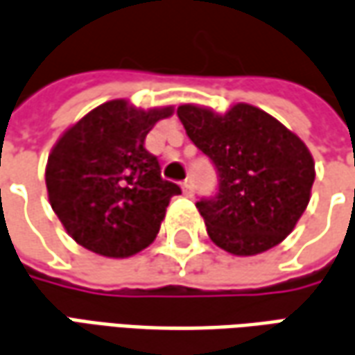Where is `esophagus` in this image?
I'll return each instance as SVG.
<instances>
[{
  "instance_id": "esophagus-1",
  "label": "esophagus",
  "mask_w": 355,
  "mask_h": 355,
  "mask_svg": "<svg viewBox=\"0 0 355 355\" xmlns=\"http://www.w3.org/2000/svg\"><path fill=\"white\" fill-rule=\"evenodd\" d=\"M182 189H183V195H185V197H193V195H195L193 183L189 182V180H185V182L182 183Z\"/></svg>"
}]
</instances>
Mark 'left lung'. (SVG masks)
Wrapping results in <instances>:
<instances>
[{"mask_svg": "<svg viewBox=\"0 0 355 355\" xmlns=\"http://www.w3.org/2000/svg\"><path fill=\"white\" fill-rule=\"evenodd\" d=\"M178 117L218 172V193L197 202L209 238L239 257L286 239L307 209L315 182V162L304 141L243 102L226 114L183 104Z\"/></svg>", "mask_w": 355, "mask_h": 355, "instance_id": "1", "label": "left lung"}]
</instances>
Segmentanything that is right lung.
Instances as JSON below:
<instances>
[{
    "label": "right lung",
    "instance_id": "add662e5",
    "mask_svg": "<svg viewBox=\"0 0 355 355\" xmlns=\"http://www.w3.org/2000/svg\"><path fill=\"white\" fill-rule=\"evenodd\" d=\"M172 106L141 107L127 100L100 104L71 125L46 164L53 212L79 245L112 259L148 248L182 189L160 175L145 139Z\"/></svg>",
    "mask_w": 355,
    "mask_h": 355
}]
</instances>
